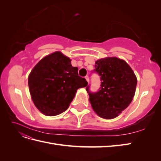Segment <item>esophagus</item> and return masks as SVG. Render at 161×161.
<instances>
[{
    "label": "esophagus",
    "instance_id": "esophagus-1",
    "mask_svg": "<svg viewBox=\"0 0 161 161\" xmlns=\"http://www.w3.org/2000/svg\"><path fill=\"white\" fill-rule=\"evenodd\" d=\"M85 79H86V80L87 82H89V78L88 76H85Z\"/></svg>",
    "mask_w": 161,
    "mask_h": 161
}]
</instances>
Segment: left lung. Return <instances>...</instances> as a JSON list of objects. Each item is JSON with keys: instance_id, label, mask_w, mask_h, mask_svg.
I'll return each instance as SVG.
<instances>
[{"instance_id": "8db88e82", "label": "left lung", "mask_w": 161, "mask_h": 161, "mask_svg": "<svg viewBox=\"0 0 161 161\" xmlns=\"http://www.w3.org/2000/svg\"><path fill=\"white\" fill-rule=\"evenodd\" d=\"M93 70L100 76L101 87L91 92L86 88L95 113L102 118L113 119L129 106L135 94L137 79L131 67L116 57L101 58Z\"/></svg>"}]
</instances>
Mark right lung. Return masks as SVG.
<instances>
[{
    "label": "right lung",
    "instance_id": "right-lung-1",
    "mask_svg": "<svg viewBox=\"0 0 161 161\" xmlns=\"http://www.w3.org/2000/svg\"><path fill=\"white\" fill-rule=\"evenodd\" d=\"M34 105L43 114L55 116L65 111L78 89L88 82L78 74L71 60L60 52H55L39 62L28 78Z\"/></svg>",
    "mask_w": 161,
    "mask_h": 161
}]
</instances>
